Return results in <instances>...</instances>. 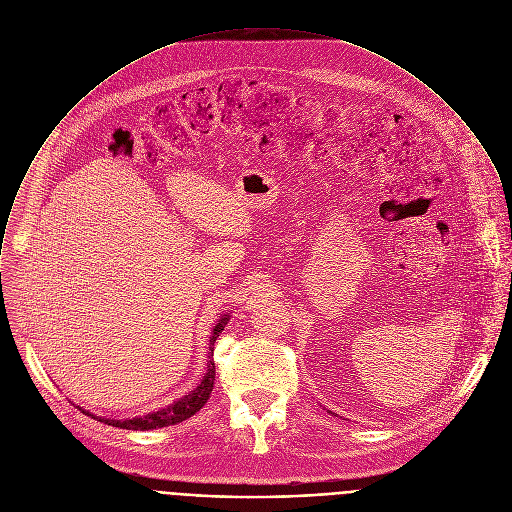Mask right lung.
Listing matches in <instances>:
<instances>
[{
  "label": "right lung",
  "mask_w": 512,
  "mask_h": 512,
  "mask_svg": "<svg viewBox=\"0 0 512 512\" xmlns=\"http://www.w3.org/2000/svg\"><path fill=\"white\" fill-rule=\"evenodd\" d=\"M228 324V316L224 314L218 324L214 326L212 338H210V351H208V369L202 377V381L184 397H180L178 401H174L171 405H167L165 409L147 413L143 417H133V419H105V417H95L89 411L81 409L85 415H91L93 419H99L101 423L119 427V429H133V431H151V429H161V427H169V425H176L188 417H192L196 411H200L204 407V403L208 401L212 387H214V375H216V367L212 361V353H214V341L218 338V334L224 330V326Z\"/></svg>",
  "instance_id": "right-lung-1"
}]
</instances>
